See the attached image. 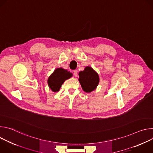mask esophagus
Segmentation results:
<instances>
[{"mask_svg":"<svg viewBox=\"0 0 153 153\" xmlns=\"http://www.w3.org/2000/svg\"><path fill=\"white\" fill-rule=\"evenodd\" d=\"M73 74H74V76L75 77H77L78 74H77V71L76 70H74V71H73Z\"/></svg>","mask_w":153,"mask_h":153,"instance_id":"1","label":"esophagus"}]
</instances>
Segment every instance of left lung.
<instances>
[{
	"label": "left lung",
	"instance_id": "left-lung-1",
	"mask_svg": "<svg viewBox=\"0 0 153 153\" xmlns=\"http://www.w3.org/2000/svg\"><path fill=\"white\" fill-rule=\"evenodd\" d=\"M79 81L82 88L86 93L94 91L99 82L98 74L90 67H86L83 71L79 73Z\"/></svg>",
	"mask_w": 153,
	"mask_h": 153
}]
</instances>
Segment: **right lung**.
<instances>
[{
  "label": "right lung",
  "mask_w": 153,
  "mask_h": 153,
  "mask_svg": "<svg viewBox=\"0 0 153 153\" xmlns=\"http://www.w3.org/2000/svg\"><path fill=\"white\" fill-rule=\"evenodd\" d=\"M73 76V74L67 70L58 68L50 75L48 79L50 88L53 92L59 91L63 82Z\"/></svg>",
  "instance_id": "right-lung-1"
}]
</instances>
